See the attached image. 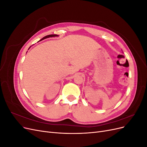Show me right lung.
Listing matches in <instances>:
<instances>
[{
    "label": "right lung",
    "mask_w": 147,
    "mask_h": 147,
    "mask_svg": "<svg viewBox=\"0 0 147 147\" xmlns=\"http://www.w3.org/2000/svg\"><path fill=\"white\" fill-rule=\"evenodd\" d=\"M58 35H56V34H51V35H47V36L44 37L43 38H42L40 40H42L43 39H45V38H49V37H57Z\"/></svg>",
    "instance_id": "right-lung-1"
}]
</instances>
